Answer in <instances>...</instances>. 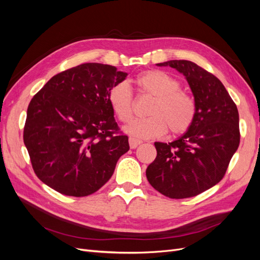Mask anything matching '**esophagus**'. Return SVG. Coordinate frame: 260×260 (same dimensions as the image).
<instances>
[{"mask_svg": "<svg viewBox=\"0 0 260 260\" xmlns=\"http://www.w3.org/2000/svg\"><path fill=\"white\" fill-rule=\"evenodd\" d=\"M141 143H142V141L137 140V139H135V138H129V144H130V147H131V148L138 147Z\"/></svg>", "mask_w": 260, "mask_h": 260, "instance_id": "esophagus-1", "label": "esophagus"}]
</instances>
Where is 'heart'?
Listing matches in <instances>:
<instances>
[{
  "label": "heart",
  "mask_w": 260,
  "mask_h": 260,
  "mask_svg": "<svg viewBox=\"0 0 260 260\" xmlns=\"http://www.w3.org/2000/svg\"><path fill=\"white\" fill-rule=\"evenodd\" d=\"M138 92L153 96L147 109L149 117L133 121L125 128L128 135L139 139H153L167 132L180 136L192 127L196 103L190 93L180 89V82L162 70H146L135 78ZM108 102L116 117L123 123L135 115V99L125 82L114 84L108 91Z\"/></svg>",
  "instance_id": "b5f03b06"
}]
</instances>
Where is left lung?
I'll list each match as a JSON object with an SVG mask.
<instances>
[{
  "label": "left lung",
  "instance_id": "8db88e82",
  "mask_svg": "<svg viewBox=\"0 0 260 260\" xmlns=\"http://www.w3.org/2000/svg\"><path fill=\"white\" fill-rule=\"evenodd\" d=\"M183 74L196 103L192 127L171 143L155 142L157 156L146 169L148 182L169 199H187L216 185L240 144L239 112L216 76L190 60H168Z\"/></svg>",
  "mask_w": 260,
  "mask_h": 260
}]
</instances>
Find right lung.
I'll use <instances>...</instances> for the list:
<instances>
[{"label": "right lung", "instance_id": "obj_1", "mask_svg": "<svg viewBox=\"0 0 260 260\" xmlns=\"http://www.w3.org/2000/svg\"><path fill=\"white\" fill-rule=\"evenodd\" d=\"M127 76L115 66L86 62L52 77L30 101L23 143L43 183L82 198L111 179L129 142L107 96Z\"/></svg>", "mask_w": 260, "mask_h": 260}]
</instances>
